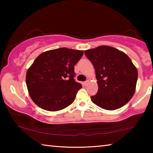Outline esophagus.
<instances>
[{
    "mask_svg": "<svg viewBox=\"0 0 153 153\" xmlns=\"http://www.w3.org/2000/svg\"><path fill=\"white\" fill-rule=\"evenodd\" d=\"M88 83H89V81L88 80H87V81H86V82H83V84H84V86H86L88 84Z\"/></svg>",
    "mask_w": 153,
    "mask_h": 153,
    "instance_id": "34e87169",
    "label": "esophagus"
}]
</instances>
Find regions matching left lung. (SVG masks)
I'll list each match as a JSON object with an SVG mask.
<instances>
[{"label": "left lung", "mask_w": 153, "mask_h": 153, "mask_svg": "<svg viewBox=\"0 0 153 153\" xmlns=\"http://www.w3.org/2000/svg\"><path fill=\"white\" fill-rule=\"evenodd\" d=\"M94 67L98 92L93 103L106 110L123 107L136 90L138 71L129 56L115 48L100 46L84 51Z\"/></svg>", "instance_id": "obj_1"}]
</instances>
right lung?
<instances>
[{
	"label": "right lung",
	"mask_w": 153,
	"mask_h": 153,
	"mask_svg": "<svg viewBox=\"0 0 153 153\" xmlns=\"http://www.w3.org/2000/svg\"><path fill=\"white\" fill-rule=\"evenodd\" d=\"M83 51L59 48L44 52L26 74V85L33 102L42 109L59 111L74 102L82 87L74 79V66Z\"/></svg>",
	"instance_id": "obj_1"
}]
</instances>
